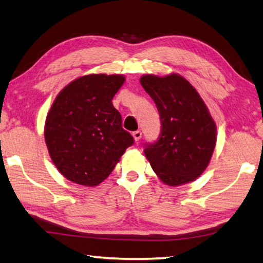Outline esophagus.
Returning <instances> with one entry per match:
<instances>
[{
  "mask_svg": "<svg viewBox=\"0 0 263 263\" xmlns=\"http://www.w3.org/2000/svg\"><path fill=\"white\" fill-rule=\"evenodd\" d=\"M133 137H134L135 141H140L141 137H142V132L141 130H136L133 133Z\"/></svg>",
  "mask_w": 263,
  "mask_h": 263,
  "instance_id": "obj_1",
  "label": "esophagus"
}]
</instances>
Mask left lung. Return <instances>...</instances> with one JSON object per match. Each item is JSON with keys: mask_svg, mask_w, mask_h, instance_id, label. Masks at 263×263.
<instances>
[{"mask_svg": "<svg viewBox=\"0 0 263 263\" xmlns=\"http://www.w3.org/2000/svg\"><path fill=\"white\" fill-rule=\"evenodd\" d=\"M140 82L157 106L162 123L158 140L145 144L146 159L168 186L194 181L208 166L217 137L208 107L178 73L144 75Z\"/></svg>", "mask_w": 263, "mask_h": 263, "instance_id": "obj_1", "label": "left lung"}]
</instances>
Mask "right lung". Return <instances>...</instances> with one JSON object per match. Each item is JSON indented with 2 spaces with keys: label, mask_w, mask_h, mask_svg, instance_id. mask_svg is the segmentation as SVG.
Listing matches in <instances>:
<instances>
[{
  "label": "right lung",
  "mask_w": 263,
  "mask_h": 263,
  "mask_svg": "<svg viewBox=\"0 0 263 263\" xmlns=\"http://www.w3.org/2000/svg\"><path fill=\"white\" fill-rule=\"evenodd\" d=\"M123 83L122 75L92 73L69 83L55 98L46 118L45 141L68 180L99 185L134 143L112 104Z\"/></svg>",
  "instance_id": "obj_1"
}]
</instances>
